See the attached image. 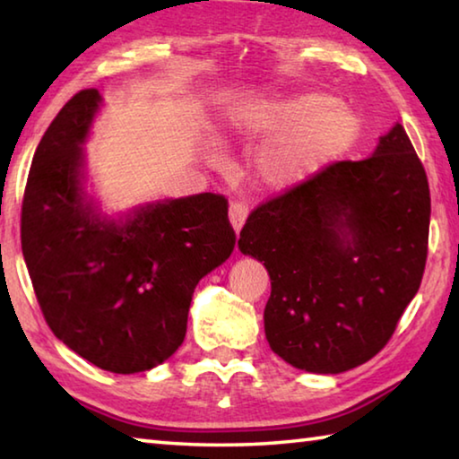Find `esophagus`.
<instances>
[{"instance_id":"34e87169","label":"esophagus","mask_w":459,"mask_h":459,"mask_svg":"<svg viewBox=\"0 0 459 459\" xmlns=\"http://www.w3.org/2000/svg\"><path fill=\"white\" fill-rule=\"evenodd\" d=\"M247 212H248V206H247L245 200H232L230 202L229 219H230L232 229H235L237 232L240 230V227H243V222L247 219Z\"/></svg>"}]
</instances>
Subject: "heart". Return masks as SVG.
<instances>
[{
	"label": "heart",
	"mask_w": 459,
	"mask_h": 459,
	"mask_svg": "<svg viewBox=\"0 0 459 459\" xmlns=\"http://www.w3.org/2000/svg\"><path fill=\"white\" fill-rule=\"evenodd\" d=\"M232 129L240 137H279L263 150L257 169L273 186H291L320 172L359 135V119L320 91L271 100L237 113Z\"/></svg>",
	"instance_id": "heart-1"
}]
</instances>
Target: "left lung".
Segmentation results:
<instances>
[{
	"instance_id": "1",
	"label": "left lung",
	"mask_w": 459,
	"mask_h": 459,
	"mask_svg": "<svg viewBox=\"0 0 459 459\" xmlns=\"http://www.w3.org/2000/svg\"><path fill=\"white\" fill-rule=\"evenodd\" d=\"M429 214L425 168L401 123L370 158L332 161L261 202L238 248L269 271L271 351L320 375L383 351L421 283Z\"/></svg>"
}]
</instances>
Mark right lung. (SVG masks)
<instances>
[{
    "label": "right lung",
    "instance_id": "add662e5",
    "mask_svg": "<svg viewBox=\"0 0 459 459\" xmlns=\"http://www.w3.org/2000/svg\"><path fill=\"white\" fill-rule=\"evenodd\" d=\"M97 89L68 100L36 147L22 200V253L54 336L95 367L134 375L182 346L192 293L230 257L237 235L222 194L139 208L105 222L84 202L81 143Z\"/></svg>",
    "mask_w": 459,
    "mask_h": 459
}]
</instances>
